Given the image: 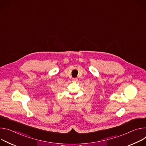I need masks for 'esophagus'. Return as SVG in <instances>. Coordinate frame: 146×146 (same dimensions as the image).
<instances>
[{"label": "esophagus", "instance_id": "34e87169", "mask_svg": "<svg viewBox=\"0 0 146 146\" xmlns=\"http://www.w3.org/2000/svg\"><path fill=\"white\" fill-rule=\"evenodd\" d=\"M72 81H74V82H76V81H78V79H77V78H73V79H72Z\"/></svg>", "mask_w": 146, "mask_h": 146}]
</instances>
